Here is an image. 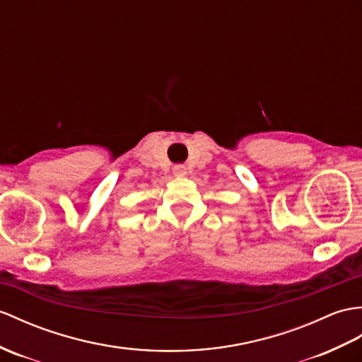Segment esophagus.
<instances>
[{"label":"esophagus","instance_id":"34e87169","mask_svg":"<svg viewBox=\"0 0 362 362\" xmlns=\"http://www.w3.org/2000/svg\"><path fill=\"white\" fill-rule=\"evenodd\" d=\"M173 173L175 177H183V175H187V168H185L183 165H175L173 168Z\"/></svg>","mask_w":362,"mask_h":362}]
</instances>
